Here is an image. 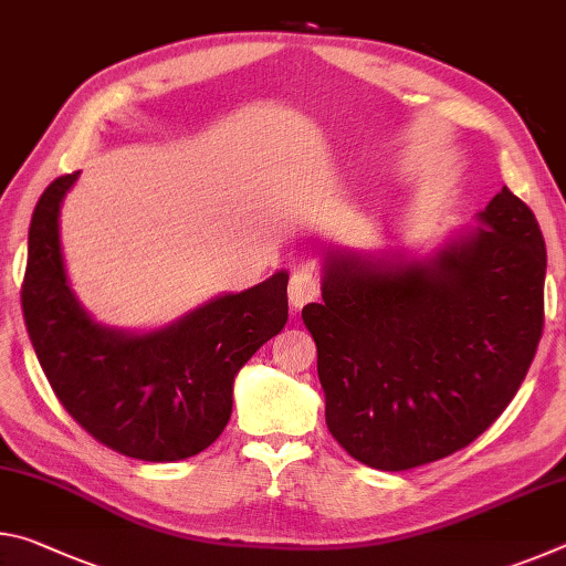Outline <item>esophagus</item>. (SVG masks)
I'll use <instances>...</instances> for the list:
<instances>
[{
    "mask_svg": "<svg viewBox=\"0 0 566 566\" xmlns=\"http://www.w3.org/2000/svg\"><path fill=\"white\" fill-rule=\"evenodd\" d=\"M319 294V276L312 274L310 270L294 272L290 280V304L294 310H302L304 304H310L312 300H317Z\"/></svg>",
    "mask_w": 566,
    "mask_h": 566,
    "instance_id": "esophagus-1",
    "label": "esophagus"
}]
</instances>
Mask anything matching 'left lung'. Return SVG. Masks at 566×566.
<instances>
[{
	"label": "left lung",
	"mask_w": 566,
	"mask_h": 566,
	"mask_svg": "<svg viewBox=\"0 0 566 566\" xmlns=\"http://www.w3.org/2000/svg\"><path fill=\"white\" fill-rule=\"evenodd\" d=\"M479 219L427 262L332 254L322 304L302 310L327 427L361 464L401 472L459 452L530 371L544 329L542 229L506 187Z\"/></svg>",
	"instance_id": "left-lung-1"
}]
</instances>
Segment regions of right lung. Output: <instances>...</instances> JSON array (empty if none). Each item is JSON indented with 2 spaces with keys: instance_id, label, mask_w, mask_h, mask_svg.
I'll return each mask as SVG.
<instances>
[{
  "instance_id": "right-lung-1",
  "label": "right lung",
  "mask_w": 566,
  "mask_h": 566,
  "mask_svg": "<svg viewBox=\"0 0 566 566\" xmlns=\"http://www.w3.org/2000/svg\"><path fill=\"white\" fill-rule=\"evenodd\" d=\"M76 175L44 189L30 224L22 314L36 359L62 407L104 447L142 462L195 457L224 432L237 371L284 329L290 274L159 332L104 329L74 300L62 262L56 217Z\"/></svg>"
}]
</instances>
